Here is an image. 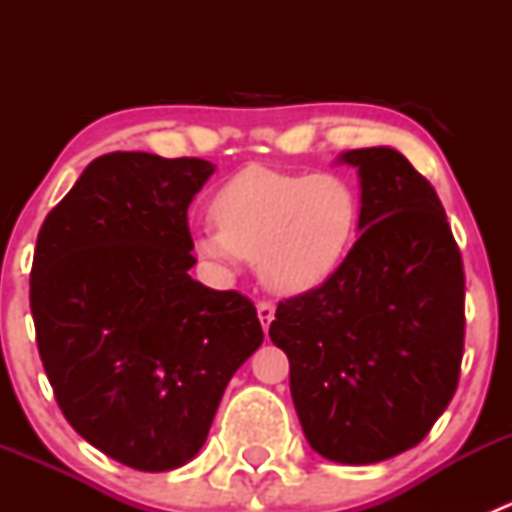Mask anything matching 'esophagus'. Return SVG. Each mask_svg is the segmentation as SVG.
Returning a JSON list of instances; mask_svg holds the SVG:
<instances>
[{
	"label": "esophagus",
	"instance_id": "1",
	"mask_svg": "<svg viewBox=\"0 0 512 512\" xmlns=\"http://www.w3.org/2000/svg\"><path fill=\"white\" fill-rule=\"evenodd\" d=\"M257 317H260L262 329L267 332L270 322L275 319V302H270V299H260V302H257Z\"/></svg>",
	"mask_w": 512,
	"mask_h": 512
}]
</instances>
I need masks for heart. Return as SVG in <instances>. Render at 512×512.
I'll list each match as a JSON object with an SVG mask.
<instances>
[{"label": "heart", "mask_w": 512, "mask_h": 512, "mask_svg": "<svg viewBox=\"0 0 512 512\" xmlns=\"http://www.w3.org/2000/svg\"><path fill=\"white\" fill-rule=\"evenodd\" d=\"M215 225L195 232V252L215 267L257 260L262 282L280 294L322 287L352 252L359 193L334 173H282L250 165L213 195Z\"/></svg>", "instance_id": "b5f03b06"}]
</instances>
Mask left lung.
I'll return each instance as SVG.
<instances>
[{
    "instance_id": "8db88e82",
    "label": "left lung",
    "mask_w": 512,
    "mask_h": 512,
    "mask_svg": "<svg viewBox=\"0 0 512 512\" xmlns=\"http://www.w3.org/2000/svg\"><path fill=\"white\" fill-rule=\"evenodd\" d=\"M342 160L361 175V237L312 292L277 304L304 436L337 463L386 461L426 438L461 376L466 275L433 185L394 148Z\"/></svg>"
}]
</instances>
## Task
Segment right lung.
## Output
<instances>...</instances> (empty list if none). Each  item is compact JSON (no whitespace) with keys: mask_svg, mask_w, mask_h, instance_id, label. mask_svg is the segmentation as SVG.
Segmentation results:
<instances>
[{"mask_svg":"<svg viewBox=\"0 0 512 512\" xmlns=\"http://www.w3.org/2000/svg\"><path fill=\"white\" fill-rule=\"evenodd\" d=\"M213 170L203 158L98 156L36 237L29 307L56 404L136 471L200 451L227 381L265 337L252 299L188 275V205Z\"/></svg>","mask_w":512,"mask_h":512,"instance_id":"1","label":"right lung"}]
</instances>
